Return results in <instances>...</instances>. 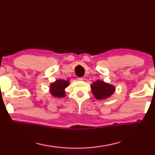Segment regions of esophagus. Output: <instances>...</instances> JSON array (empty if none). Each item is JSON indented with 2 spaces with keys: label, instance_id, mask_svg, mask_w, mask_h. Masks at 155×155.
Instances as JSON below:
<instances>
[{
  "label": "esophagus",
  "instance_id": "1",
  "mask_svg": "<svg viewBox=\"0 0 155 155\" xmlns=\"http://www.w3.org/2000/svg\"><path fill=\"white\" fill-rule=\"evenodd\" d=\"M78 80L79 81H83L84 80V78H78Z\"/></svg>",
  "mask_w": 155,
  "mask_h": 155
}]
</instances>
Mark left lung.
Wrapping results in <instances>:
<instances>
[{
	"mask_svg": "<svg viewBox=\"0 0 155 155\" xmlns=\"http://www.w3.org/2000/svg\"><path fill=\"white\" fill-rule=\"evenodd\" d=\"M94 97L97 99H105L110 97L114 93L115 88L113 85L108 83L102 82L101 80H97L91 85Z\"/></svg>",
	"mask_w": 155,
	"mask_h": 155,
	"instance_id": "obj_1",
	"label": "left lung"
}]
</instances>
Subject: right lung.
I'll return each mask as SVG.
<instances>
[{"mask_svg":"<svg viewBox=\"0 0 155 155\" xmlns=\"http://www.w3.org/2000/svg\"><path fill=\"white\" fill-rule=\"evenodd\" d=\"M69 85V80H56L55 82L50 84V91L51 95L56 97H58V98L65 97L64 88H66Z\"/></svg>","mask_w":155,"mask_h":155,"instance_id":"1","label":"right lung"}]
</instances>
